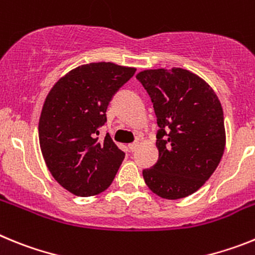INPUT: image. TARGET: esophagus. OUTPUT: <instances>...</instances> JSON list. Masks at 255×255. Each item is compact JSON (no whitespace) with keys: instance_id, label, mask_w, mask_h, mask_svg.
Instances as JSON below:
<instances>
[{"instance_id":"obj_1","label":"esophagus","mask_w":255,"mask_h":255,"mask_svg":"<svg viewBox=\"0 0 255 255\" xmlns=\"http://www.w3.org/2000/svg\"><path fill=\"white\" fill-rule=\"evenodd\" d=\"M138 145H139L138 141H134V143H130L129 145H128V148H129L130 152H135V150H136V148H138Z\"/></svg>"}]
</instances>
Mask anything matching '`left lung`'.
I'll return each mask as SVG.
<instances>
[{
    "mask_svg": "<svg viewBox=\"0 0 255 255\" xmlns=\"http://www.w3.org/2000/svg\"><path fill=\"white\" fill-rule=\"evenodd\" d=\"M149 94L157 124L158 161L143 170L148 188L166 199L193 194L215 172L225 149L224 111L211 87L188 70L136 75Z\"/></svg>",
    "mask_w": 255,
    "mask_h": 255,
    "instance_id": "obj_1",
    "label": "left lung"
}]
</instances>
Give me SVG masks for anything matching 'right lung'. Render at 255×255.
I'll list each match as a JSON object with an SVG mask.
<instances>
[{
	"instance_id": "obj_1",
	"label": "right lung",
	"mask_w": 255,
	"mask_h": 255,
	"mask_svg": "<svg viewBox=\"0 0 255 255\" xmlns=\"http://www.w3.org/2000/svg\"><path fill=\"white\" fill-rule=\"evenodd\" d=\"M135 70L111 62L83 65L47 96L38 126L42 154L56 181L78 197L106 190L125 158L108 132L103 140L98 135L108 105Z\"/></svg>"
}]
</instances>
